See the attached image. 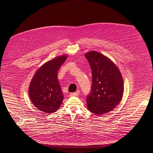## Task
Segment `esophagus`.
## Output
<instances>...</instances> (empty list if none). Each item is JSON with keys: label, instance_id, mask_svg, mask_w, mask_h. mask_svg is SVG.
<instances>
[{"label": "esophagus", "instance_id": "obj_1", "mask_svg": "<svg viewBox=\"0 0 153 153\" xmlns=\"http://www.w3.org/2000/svg\"><path fill=\"white\" fill-rule=\"evenodd\" d=\"M79 93H80L79 91H77L75 92V93H70V96H78L79 94Z\"/></svg>", "mask_w": 153, "mask_h": 153}]
</instances>
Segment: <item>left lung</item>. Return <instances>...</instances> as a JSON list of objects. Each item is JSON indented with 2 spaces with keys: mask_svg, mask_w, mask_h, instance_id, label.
<instances>
[{
  "mask_svg": "<svg viewBox=\"0 0 153 153\" xmlns=\"http://www.w3.org/2000/svg\"><path fill=\"white\" fill-rule=\"evenodd\" d=\"M92 71V86L86 96L87 108L97 115L112 111L120 103L123 93V82L116 65L97 51L86 53Z\"/></svg>",
  "mask_w": 153,
  "mask_h": 153,
  "instance_id": "8db88e82",
  "label": "left lung"
}]
</instances>
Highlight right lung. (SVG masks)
I'll return each mask as SVG.
<instances>
[{
  "mask_svg": "<svg viewBox=\"0 0 153 153\" xmlns=\"http://www.w3.org/2000/svg\"><path fill=\"white\" fill-rule=\"evenodd\" d=\"M67 58L63 55L46 62L37 71L30 83L28 93L31 100L43 113L56 112L63 101L57 71Z\"/></svg>",
  "mask_w": 153,
  "mask_h": 153,
  "instance_id": "add662e5",
  "label": "right lung"
}]
</instances>
